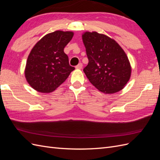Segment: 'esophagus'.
Listing matches in <instances>:
<instances>
[{"label": "esophagus", "mask_w": 160, "mask_h": 160, "mask_svg": "<svg viewBox=\"0 0 160 160\" xmlns=\"http://www.w3.org/2000/svg\"><path fill=\"white\" fill-rule=\"evenodd\" d=\"M82 67H83V64L82 63H79L78 65H77L76 67H75V68L77 69H82Z\"/></svg>", "instance_id": "34e87169"}]
</instances>
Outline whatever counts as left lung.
Returning <instances> with one entry per match:
<instances>
[{
    "mask_svg": "<svg viewBox=\"0 0 160 160\" xmlns=\"http://www.w3.org/2000/svg\"><path fill=\"white\" fill-rule=\"evenodd\" d=\"M82 37L89 59L83 71L91 83L105 93L122 90L132 70L122 48L112 38L97 32H85Z\"/></svg>",
    "mask_w": 160,
    "mask_h": 160,
    "instance_id": "left-lung-1",
    "label": "left lung"
}]
</instances>
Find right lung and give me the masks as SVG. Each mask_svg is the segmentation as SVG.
<instances>
[{
  "label": "right lung",
  "instance_id": "obj_1",
  "mask_svg": "<svg viewBox=\"0 0 160 160\" xmlns=\"http://www.w3.org/2000/svg\"><path fill=\"white\" fill-rule=\"evenodd\" d=\"M72 36V32L57 31L43 37L32 48L27 61L25 77L34 89L50 93L75 69L63 51Z\"/></svg>",
  "mask_w": 160,
  "mask_h": 160
}]
</instances>
